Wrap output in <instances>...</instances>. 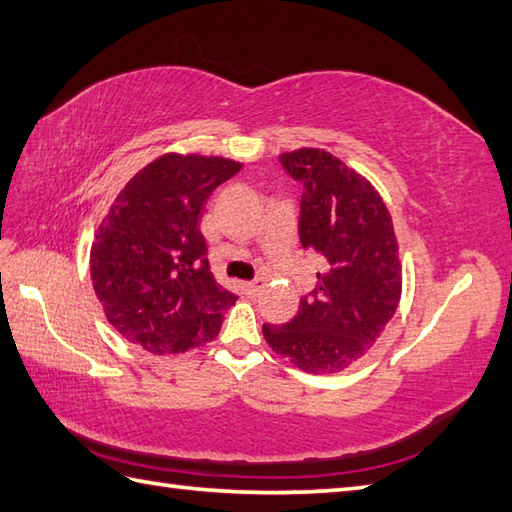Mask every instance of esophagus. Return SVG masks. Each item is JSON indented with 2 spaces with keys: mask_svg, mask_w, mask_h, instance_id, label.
I'll use <instances>...</instances> for the list:
<instances>
[{
  "mask_svg": "<svg viewBox=\"0 0 512 512\" xmlns=\"http://www.w3.org/2000/svg\"><path fill=\"white\" fill-rule=\"evenodd\" d=\"M244 290H246L248 297H259L266 290V279L264 277H257L253 281H248V284L244 286Z\"/></svg>",
  "mask_w": 512,
  "mask_h": 512,
  "instance_id": "34e87169",
  "label": "esophagus"
}]
</instances>
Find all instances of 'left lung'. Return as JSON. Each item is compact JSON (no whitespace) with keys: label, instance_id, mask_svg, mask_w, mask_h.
Segmentation results:
<instances>
[{"label":"left lung","instance_id":"left-lung-1","mask_svg":"<svg viewBox=\"0 0 512 512\" xmlns=\"http://www.w3.org/2000/svg\"><path fill=\"white\" fill-rule=\"evenodd\" d=\"M299 182V239L321 255L317 288L290 323H264L268 345L312 374L336 372L376 343L400 301L391 215L372 184L319 149L279 156Z\"/></svg>","mask_w":512,"mask_h":512}]
</instances>
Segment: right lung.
I'll list each match as a JSON object with an SVG mask.
<instances>
[{
	"instance_id": "add662e5",
	"label": "right lung",
	"mask_w": 512,
	"mask_h": 512,
	"mask_svg": "<svg viewBox=\"0 0 512 512\" xmlns=\"http://www.w3.org/2000/svg\"><path fill=\"white\" fill-rule=\"evenodd\" d=\"M239 162L167 154L138 171L99 226L90 270L114 328L151 354H180L220 332L237 295L217 284L200 233L206 198Z\"/></svg>"
}]
</instances>
